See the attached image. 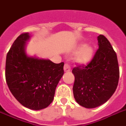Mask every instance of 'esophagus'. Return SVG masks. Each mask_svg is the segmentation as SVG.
Segmentation results:
<instances>
[{"instance_id": "esophagus-1", "label": "esophagus", "mask_w": 126, "mask_h": 126, "mask_svg": "<svg viewBox=\"0 0 126 126\" xmlns=\"http://www.w3.org/2000/svg\"><path fill=\"white\" fill-rule=\"evenodd\" d=\"M64 70L65 72H69V71H70L71 67H70V66H69V64H64Z\"/></svg>"}]
</instances>
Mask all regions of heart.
Returning <instances> with one entry per match:
<instances>
[{"mask_svg": "<svg viewBox=\"0 0 126 126\" xmlns=\"http://www.w3.org/2000/svg\"><path fill=\"white\" fill-rule=\"evenodd\" d=\"M80 48L76 53V61L80 64H88L92 60L94 55V49L93 47L86 44H80Z\"/></svg>", "mask_w": 126, "mask_h": 126, "instance_id": "1", "label": "heart"}]
</instances>
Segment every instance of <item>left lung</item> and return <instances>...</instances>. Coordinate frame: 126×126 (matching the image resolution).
Listing matches in <instances>:
<instances>
[{
  "label": "left lung",
  "instance_id": "left-lung-1",
  "mask_svg": "<svg viewBox=\"0 0 126 126\" xmlns=\"http://www.w3.org/2000/svg\"><path fill=\"white\" fill-rule=\"evenodd\" d=\"M98 49L87 65L75 67L73 91L77 102L86 108H94L106 102L115 93L119 80L117 56L109 40L102 35Z\"/></svg>",
  "mask_w": 126,
  "mask_h": 126
}]
</instances>
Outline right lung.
Instances as JSON below:
<instances>
[{"instance_id":"add662e5","label":"right lung","mask_w":126,"mask_h":126,"mask_svg":"<svg viewBox=\"0 0 126 126\" xmlns=\"http://www.w3.org/2000/svg\"><path fill=\"white\" fill-rule=\"evenodd\" d=\"M30 37L29 33H22L14 41L6 56L5 75L15 98L26 108L40 110L53 101L64 63L27 55L26 42Z\"/></svg>"}]
</instances>
